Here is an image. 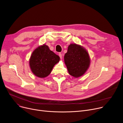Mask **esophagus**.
<instances>
[{
  "label": "esophagus",
  "instance_id": "obj_1",
  "mask_svg": "<svg viewBox=\"0 0 123 123\" xmlns=\"http://www.w3.org/2000/svg\"><path fill=\"white\" fill-rule=\"evenodd\" d=\"M59 57H60V59H62V54L60 53L59 54Z\"/></svg>",
  "mask_w": 123,
  "mask_h": 123
}]
</instances>
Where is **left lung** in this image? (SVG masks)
<instances>
[{
  "instance_id": "1",
  "label": "left lung",
  "mask_w": 123,
  "mask_h": 123,
  "mask_svg": "<svg viewBox=\"0 0 123 123\" xmlns=\"http://www.w3.org/2000/svg\"><path fill=\"white\" fill-rule=\"evenodd\" d=\"M64 58L69 74L74 78L84 75L91 64L87 50L83 46L76 43L69 45Z\"/></svg>"
}]
</instances>
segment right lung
Masks as SVG:
<instances>
[{
	"mask_svg": "<svg viewBox=\"0 0 123 123\" xmlns=\"http://www.w3.org/2000/svg\"><path fill=\"white\" fill-rule=\"evenodd\" d=\"M59 61V56L44 44L37 47L32 52L29 65L32 73L36 76L44 78L50 74L54 65Z\"/></svg>",
	"mask_w": 123,
	"mask_h": 123,
	"instance_id": "obj_1",
	"label": "right lung"
}]
</instances>
